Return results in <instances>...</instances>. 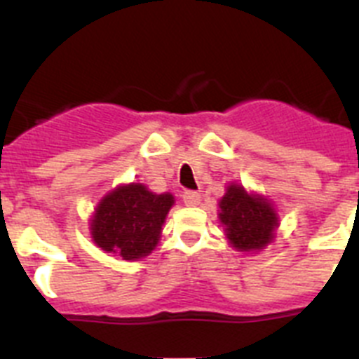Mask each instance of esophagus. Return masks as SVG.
Returning a JSON list of instances; mask_svg holds the SVG:
<instances>
[{
	"label": "esophagus",
	"instance_id": "34e87169",
	"mask_svg": "<svg viewBox=\"0 0 359 359\" xmlns=\"http://www.w3.org/2000/svg\"><path fill=\"white\" fill-rule=\"evenodd\" d=\"M183 203H185L187 207H198L199 203H201V196L198 192H192V190H187L183 192Z\"/></svg>",
	"mask_w": 359,
	"mask_h": 359
}]
</instances>
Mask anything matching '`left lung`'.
Masks as SVG:
<instances>
[{
  "mask_svg": "<svg viewBox=\"0 0 359 359\" xmlns=\"http://www.w3.org/2000/svg\"><path fill=\"white\" fill-rule=\"evenodd\" d=\"M217 217L231 248L257 253L273 243L278 228V214L273 203L257 192H248L241 183H228L219 199Z\"/></svg>",
  "mask_w": 359,
  "mask_h": 359,
  "instance_id": "left-lung-1",
  "label": "left lung"
}]
</instances>
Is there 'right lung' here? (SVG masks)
Wrapping results in <instances>:
<instances>
[{
  "label": "right lung",
  "mask_w": 359,
  "mask_h": 359,
  "mask_svg": "<svg viewBox=\"0 0 359 359\" xmlns=\"http://www.w3.org/2000/svg\"><path fill=\"white\" fill-rule=\"evenodd\" d=\"M170 192L156 194L144 183H122L109 190L90 217L91 241L123 261L144 259L160 243L167 214L174 205Z\"/></svg>",
  "instance_id": "add662e5"
}]
</instances>
